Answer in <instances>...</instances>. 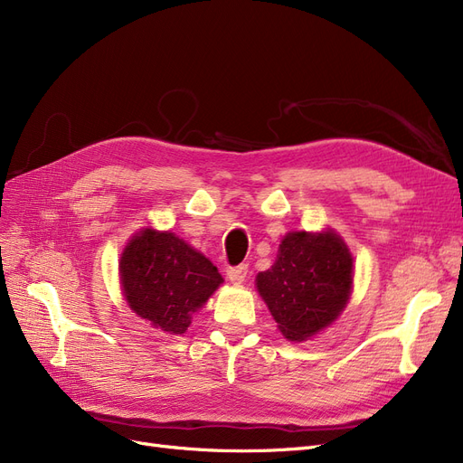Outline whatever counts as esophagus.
Returning <instances> with one entry per match:
<instances>
[{
	"label": "esophagus",
	"mask_w": 463,
	"mask_h": 463,
	"mask_svg": "<svg viewBox=\"0 0 463 463\" xmlns=\"http://www.w3.org/2000/svg\"><path fill=\"white\" fill-rule=\"evenodd\" d=\"M226 272H228L230 281L237 285V283H243V281H245L249 268H247V264H239V266H230V268L226 269Z\"/></svg>",
	"instance_id": "obj_1"
}]
</instances>
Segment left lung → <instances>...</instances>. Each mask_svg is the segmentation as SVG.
Wrapping results in <instances>:
<instances>
[{"instance_id": "8db88e82", "label": "left lung", "mask_w": 463, "mask_h": 463, "mask_svg": "<svg viewBox=\"0 0 463 463\" xmlns=\"http://www.w3.org/2000/svg\"><path fill=\"white\" fill-rule=\"evenodd\" d=\"M353 278V254L341 235L289 232L274 266L257 276V289L283 337L307 341L337 320Z\"/></svg>"}]
</instances>
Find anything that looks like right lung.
<instances>
[{"mask_svg": "<svg viewBox=\"0 0 463 463\" xmlns=\"http://www.w3.org/2000/svg\"><path fill=\"white\" fill-rule=\"evenodd\" d=\"M120 283L128 307L153 327L182 335L224 281L216 266L172 232H137L120 257Z\"/></svg>", "mask_w": 463, "mask_h": 463, "instance_id": "1", "label": "right lung"}]
</instances>
